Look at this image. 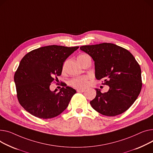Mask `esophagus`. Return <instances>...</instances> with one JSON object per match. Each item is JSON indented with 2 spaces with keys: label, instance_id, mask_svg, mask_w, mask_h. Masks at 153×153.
<instances>
[{
  "label": "esophagus",
  "instance_id": "34e87169",
  "mask_svg": "<svg viewBox=\"0 0 153 153\" xmlns=\"http://www.w3.org/2000/svg\"><path fill=\"white\" fill-rule=\"evenodd\" d=\"M85 91V90L83 89V88H78L77 90V92H84V91Z\"/></svg>",
  "mask_w": 153,
  "mask_h": 153
}]
</instances>
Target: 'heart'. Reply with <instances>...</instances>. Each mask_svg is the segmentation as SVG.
Wrapping results in <instances>:
<instances>
[{
  "label": "heart",
  "mask_w": 153,
  "mask_h": 153,
  "mask_svg": "<svg viewBox=\"0 0 153 153\" xmlns=\"http://www.w3.org/2000/svg\"><path fill=\"white\" fill-rule=\"evenodd\" d=\"M87 55H80L78 56L77 58L86 56ZM69 84L76 88H84L88 85V76H82L78 77L71 79L69 82Z\"/></svg>",
  "instance_id": "b5f03b06"
}]
</instances>
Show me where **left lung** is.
<instances>
[{"instance_id":"1","label":"left lung","mask_w":153,"mask_h":153,"mask_svg":"<svg viewBox=\"0 0 153 153\" xmlns=\"http://www.w3.org/2000/svg\"><path fill=\"white\" fill-rule=\"evenodd\" d=\"M80 49L95 62V77L109 87L102 94L95 88L90 105L99 113L115 116L124 113L137 100L142 87L141 68L134 56L123 47L111 43L84 45Z\"/></svg>"}]
</instances>
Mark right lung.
I'll use <instances>...</instances> for the list:
<instances>
[{"label":"right lung","mask_w":153,"mask_h":153,"mask_svg":"<svg viewBox=\"0 0 153 153\" xmlns=\"http://www.w3.org/2000/svg\"><path fill=\"white\" fill-rule=\"evenodd\" d=\"M79 47L48 45L30 51L21 60L14 76L19 103L30 114L40 119L55 117L68 107L76 93L63 85L59 91L50 85L62 74L66 58Z\"/></svg>","instance_id":"add662e5"}]
</instances>
